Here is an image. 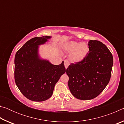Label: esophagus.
Listing matches in <instances>:
<instances>
[{
	"mask_svg": "<svg viewBox=\"0 0 124 124\" xmlns=\"http://www.w3.org/2000/svg\"><path fill=\"white\" fill-rule=\"evenodd\" d=\"M64 63L65 68H67V67H68L69 65H70V62H69L68 60H65L64 61Z\"/></svg>",
	"mask_w": 124,
	"mask_h": 124,
	"instance_id": "34e87169",
	"label": "esophagus"
}]
</instances>
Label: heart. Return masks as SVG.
I'll list each match as a JSON object with an SVG mask.
<instances>
[{
    "mask_svg": "<svg viewBox=\"0 0 124 124\" xmlns=\"http://www.w3.org/2000/svg\"><path fill=\"white\" fill-rule=\"evenodd\" d=\"M67 52H72L70 56V60L73 62L81 61L85 58L89 52V46L86 43L72 41H70L66 47Z\"/></svg>",
    "mask_w": 124,
    "mask_h": 124,
    "instance_id": "b5f03b06",
    "label": "heart"
}]
</instances>
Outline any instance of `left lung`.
Instances as JSON below:
<instances>
[{"instance_id": "obj_1", "label": "left lung", "mask_w": 124, "mask_h": 124, "mask_svg": "<svg viewBox=\"0 0 124 124\" xmlns=\"http://www.w3.org/2000/svg\"><path fill=\"white\" fill-rule=\"evenodd\" d=\"M88 45L84 59L70 63L66 70L71 93L81 100L93 99L103 91L109 82L113 64L112 53L102 42L90 40Z\"/></svg>"}]
</instances>
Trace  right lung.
<instances>
[{
    "mask_svg": "<svg viewBox=\"0 0 124 124\" xmlns=\"http://www.w3.org/2000/svg\"><path fill=\"white\" fill-rule=\"evenodd\" d=\"M50 38L45 35L30 39L17 51L15 57L16 84L25 97L33 101L49 99L55 84L66 72L63 61L59 65H54L39 58L38 45Z\"/></svg>",
    "mask_w": 124,
    "mask_h": 124,
    "instance_id": "right-lung-1",
    "label": "right lung"
}]
</instances>
